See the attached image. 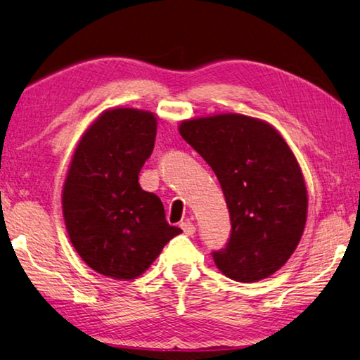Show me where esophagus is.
<instances>
[{"mask_svg": "<svg viewBox=\"0 0 360 360\" xmlns=\"http://www.w3.org/2000/svg\"><path fill=\"white\" fill-rule=\"evenodd\" d=\"M181 229H182V231H184L187 236H192L195 233V225L191 221L181 222Z\"/></svg>", "mask_w": 360, "mask_h": 360, "instance_id": "esophagus-1", "label": "esophagus"}]
</instances>
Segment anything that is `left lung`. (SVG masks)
Returning <instances> with one entry per match:
<instances>
[{"instance_id":"left-lung-1","label":"left lung","mask_w":360,"mask_h":360,"mask_svg":"<svg viewBox=\"0 0 360 360\" xmlns=\"http://www.w3.org/2000/svg\"><path fill=\"white\" fill-rule=\"evenodd\" d=\"M179 133L216 173L230 212L227 246L216 266L240 283L278 271L298 246L308 193L300 165L270 124L243 114L181 122Z\"/></svg>"}]
</instances>
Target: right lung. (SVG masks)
Returning a JSON list of instances; mask_svg holds the SVG:
<instances>
[{"label": "right lung", "mask_w": 360, "mask_h": 360, "mask_svg": "<svg viewBox=\"0 0 360 360\" xmlns=\"http://www.w3.org/2000/svg\"><path fill=\"white\" fill-rule=\"evenodd\" d=\"M155 135L152 112L108 109L85 130L63 184L72 246L92 270L119 281L143 275L182 231L167 222L160 198L138 182Z\"/></svg>", "instance_id": "1"}]
</instances>
